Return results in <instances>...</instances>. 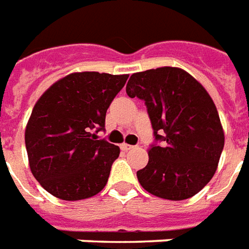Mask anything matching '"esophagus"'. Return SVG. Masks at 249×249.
Instances as JSON below:
<instances>
[{
	"instance_id": "esophagus-1",
	"label": "esophagus",
	"mask_w": 249,
	"mask_h": 249,
	"mask_svg": "<svg viewBox=\"0 0 249 249\" xmlns=\"http://www.w3.org/2000/svg\"><path fill=\"white\" fill-rule=\"evenodd\" d=\"M134 146H131V144H127V143H122L121 144V149L123 150V151H128V150L133 149Z\"/></svg>"
}]
</instances>
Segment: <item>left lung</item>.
<instances>
[{
  "instance_id": "left-lung-1",
  "label": "left lung",
  "mask_w": 249,
  "mask_h": 249,
  "mask_svg": "<svg viewBox=\"0 0 249 249\" xmlns=\"http://www.w3.org/2000/svg\"><path fill=\"white\" fill-rule=\"evenodd\" d=\"M126 92L143 100L154 131L149 163L137 172L151 195L179 201L197 195L217 169L224 133L205 88L174 67L137 72Z\"/></svg>"
}]
</instances>
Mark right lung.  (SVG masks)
I'll return each mask as SVG.
<instances>
[{
	"label": "right lung",
	"mask_w": 249,
	"mask_h": 249,
	"mask_svg": "<svg viewBox=\"0 0 249 249\" xmlns=\"http://www.w3.org/2000/svg\"><path fill=\"white\" fill-rule=\"evenodd\" d=\"M128 75L76 72L60 79L33 107L25 130L32 174L57 198L77 201L107 184L119 147L98 139L106 112Z\"/></svg>",
	"instance_id": "right-lung-1"
}]
</instances>
